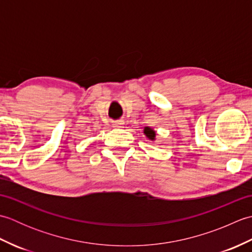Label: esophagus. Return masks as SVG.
Returning a JSON list of instances; mask_svg holds the SVG:
<instances>
[{
    "mask_svg": "<svg viewBox=\"0 0 252 252\" xmlns=\"http://www.w3.org/2000/svg\"><path fill=\"white\" fill-rule=\"evenodd\" d=\"M123 123H125L123 121H115L114 125H112V126H114V127H122Z\"/></svg>",
    "mask_w": 252,
    "mask_h": 252,
    "instance_id": "34e87169",
    "label": "esophagus"
}]
</instances>
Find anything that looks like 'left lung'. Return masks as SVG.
<instances>
[{"instance_id": "obj_1", "label": "left lung", "mask_w": 252, "mask_h": 252, "mask_svg": "<svg viewBox=\"0 0 252 252\" xmlns=\"http://www.w3.org/2000/svg\"><path fill=\"white\" fill-rule=\"evenodd\" d=\"M144 134H145L149 138V140H152V141H154L155 138H156V132H155L152 127H149V126L144 127Z\"/></svg>"}]
</instances>
